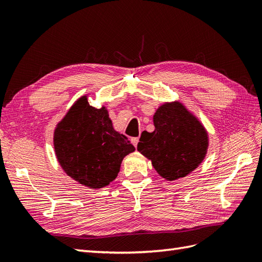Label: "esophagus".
<instances>
[{"instance_id":"esophagus-1","label":"esophagus","mask_w":262,"mask_h":262,"mask_svg":"<svg viewBox=\"0 0 262 262\" xmlns=\"http://www.w3.org/2000/svg\"><path fill=\"white\" fill-rule=\"evenodd\" d=\"M138 142H139V138H138V137H134V138H132V143H133V145L135 146V147H137Z\"/></svg>"}]
</instances>
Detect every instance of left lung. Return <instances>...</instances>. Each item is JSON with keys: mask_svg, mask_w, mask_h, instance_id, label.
Instances as JSON below:
<instances>
[{"mask_svg": "<svg viewBox=\"0 0 262 262\" xmlns=\"http://www.w3.org/2000/svg\"><path fill=\"white\" fill-rule=\"evenodd\" d=\"M152 120L155 130L143 132L137 150L150 160L158 175L175 182L198 168L209 146L203 123L178 100L160 105Z\"/></svg>", "mask_w": 262, "mask_h": 262, "instance_id": "obj_1", "label": "left lung"}]
</instances>
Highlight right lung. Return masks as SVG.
I'll use <instances>...</instances> for the list:
<instances>
[{
  "instance_id": "obj_1",
  "label": "right lung",
  "mask_w": 262,
  "mask_h": 262,
  "mask_svg": "<svg viewBox=\"0 0 262 262\" xmlns=\"http://www.w3.org/2000/svg\"><path fill=\"white\" fill-rule=\"evenodd\" d=\"M55 155L67 176L90 189L104 188L118 175L125 156L135 151L125 135L114 129L108 111L79 97L57 123Z\"/></svg>"
}]
</instances>
